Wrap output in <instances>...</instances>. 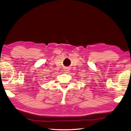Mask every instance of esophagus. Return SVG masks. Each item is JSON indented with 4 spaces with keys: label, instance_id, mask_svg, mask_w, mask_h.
<instances>
[{
    "label": "esophagus",
    "instance_id": "1",
    "mask_svg": "<svg viewBox=\"0 0 131 131\" xmlns=\"http://www.w3.org/2000/svg\"><path fill=\"white\" fill-rule=\"evenodd\" d=\"M64 71H65V73L68 72V71H69V69H64Z\"/></svg>",
    "mask_w": 131,
    "mask_h": 131
}]
</instances>
